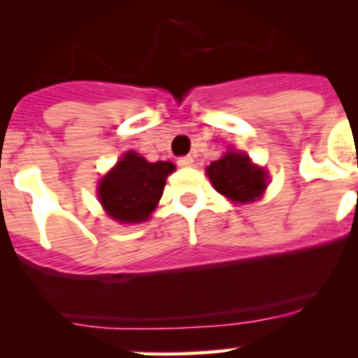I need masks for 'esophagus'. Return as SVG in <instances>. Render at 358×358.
<instances>
[{"instance_id":"1","label":"esophagus","mask_w":358,"mask_h":358,"mask_svg":"<svg viewBox=\"0 0 358 358\" xmlns=\"http://www.w3.org/2000/svg\"><path fill=\"white\" fill-rule=\"evenodd\" d=\"M176 164H178L180 168H190V166L194 164V159H192V156L178 157V161H176Z\"/></svg>"}]
</instances>
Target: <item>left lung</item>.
Listing matches in <instances>:
<instances>
[{
	"label": "left lung",
	"mask_w": 358,
	"mask_h": 358,
	"mask_svg": "<svg viewBox=\"0 0 358 358\" xmlns=\"http://www.w3.org/2000/svg\"><path fill=\"white\" fill-rule=\"evenodd\" d=\"M208 176L215 189L236 202H252L266 189V175L262 168L251 164L243 152H227L208 166Z\"/></svg>",
	"instance_id": "1"
}]
</instances>
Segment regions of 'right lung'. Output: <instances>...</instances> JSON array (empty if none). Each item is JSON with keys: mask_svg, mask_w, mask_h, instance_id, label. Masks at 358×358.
<instances>
[{"mask_svg": "<svg viewBox=\"0 0 358 358\" xmlns=\"http://www.w3.org/2000/svg\"><path fill=\"white\" fill-rule=\"evenodd\" d=\"M175 169L168 161L149 162L128 152L99 185L107 215L119 223H140L150 216L164 190L166 176Z\"/></svg>", "mask_w": 358, "mask_h": 358, "instance_id": "add662e5", "label": "right lung"}]
</instances>
